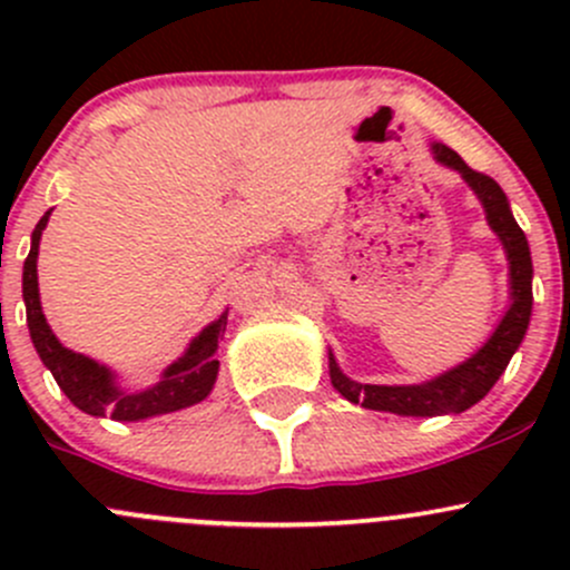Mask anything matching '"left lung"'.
Here are the masks:
<instances>
[{
	"label": "left lung",
	"mask_w": 570,
	"mask_h": 570,
	"mask_svg": "<svg viewBox=\"0 0 570 570\" xmlns=\"http://www.w3.org/2000/svg\"><path fill=\"white\" fill-rule=\"evenodd\" d=\"M430 148H433L435 163L458 170L463 181L474 189L482 209H485L488 226L502 239V248L510 262V308L504 312L497 331L491 333V338L471 358L452 366L450 372L433 377V381L413 383V386H372V383L350 381L338 370L333 353H327L331 383L344 400L370 407V411L396 413V416H441V413H461L465 407L476 405L508 370L532 317V256L524 232L510 212L508 195L491 176L471 170L450 146L433 142Z\"/></svg>",
	"instance_id": "8db88e82"
}]
</instances>
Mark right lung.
<instances>
[{
    "instance_id": "add662e5",
    "label": "right lung",
    "mask_w": 570,
    "mask_h": 570,
    "mask_svg": "<svg viewBox=\"0 0 570 570\" xmlns=\"http://www.w3.org/2000/svg\"><path fill=\"white\" fill-rule=\"evenodd\" d=\"M51 209L38 220L36 232H32L30 256L24 262V278H21V289H24V306H27V325H30L32 344H36L40 361L46 370L55 375L57 386L62 394L79 407V411L90 413V416H109L115 422H140V419L163 416V413L181 411V407L195 405V402L206 400L212 389H215L217 370V342H220L223 331H226L228 312H223L212 325H206L198 336L189 342L184 355L168 370L163 372L154 386L142 389V392H124L115 383V375L99 361L88 358L82 353L62 347L60 338L51 333L49 322L43 317L38 295V245L40 234H43L46 223H49Z\"/></svg>"
}]
</instances>
